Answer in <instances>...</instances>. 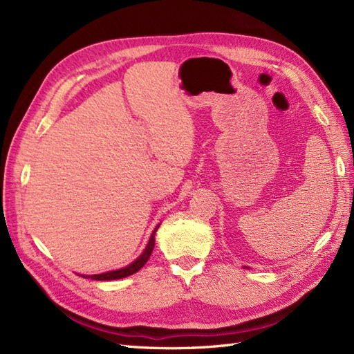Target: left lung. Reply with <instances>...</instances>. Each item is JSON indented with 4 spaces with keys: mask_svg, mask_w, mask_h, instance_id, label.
I'll list each match as a JSON object with an SVG mask.
<instances>
[{
    "mask_svg": "<svg viewBox=\"0 0 354 354\" xmlns=\"http://www.w3.org/2000/svg\"><path fill=\"white\" fill-rule=\"evenodd\" d=\"M246 269H248V267H246Z\"/></svg>",
    "mask_w": 354,
    "mask_h": 354,
    "instance_id": "obj_1",
    "label": "left lung"
}]
</instances>
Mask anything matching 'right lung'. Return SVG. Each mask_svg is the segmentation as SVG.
<instances>
[{
	"mask_svg": "<svg viewBox=\"0 0 354 354\" xmlns=\"http://www.w3.org/2000/svg\"><path fill=\"white\" fill-rule=\"evenodd\" d=\"M159 226H160V224H158L155 230L152 232L145 251L140 255H138L131 264L122 267V269L111 270V272L100 273V274H82V277H85V279H88V277H90V279H93V281H115V279H122V277H127V276H131V274L137 273L147 263V260L151 259V254L155 248V233L159 229Z\"/></svg>",
	"mask_w": 354,
	"mask_h": 354,
	"instance_id": "1",
	"label": "right lung"
}]
</instances>
